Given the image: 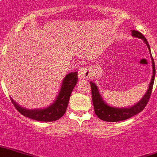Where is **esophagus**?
Segmentation results:
<instances>
[{
  "label": "esophagus",
  "mask_w": 157,
  "mask_h": 157,
  "mask_svg": "<svg viewBox=\"0 0 157 157\" xmlns=\"http://www.w3.org/2000/svg\"><path fill=\"white\" fill-rule=\"evenodd\" d=\"M91 75V71L88 67H82L78 70V77L80 79L88 78Z\"/></svg>",
  "instance_id": "34e87169"
}]
</instances>
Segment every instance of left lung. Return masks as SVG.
Segmentation results:
<instances>
[{"instance_id": "1", "label": "left lung", "mask_w": 157, "mask_h": 157, "mask_svg": "<svg viewBox=\"0 0 157 157\" xmlns=\"http://www.w3.org/2000/svg\"><path fill=\"white\" fill-rule=\"evenodd\" d=\"M132 35L133 37H136V38H138V39H142L150 50V46H149L147 40L140 32L137 30H132ZM151 63H152V76L151 79L149 87H148L146 94L142 98V100L131 107L116 108L108 105L104 101L103 98L101 97L100 92H99V89L97 88V86L92 81L90 82V86H91L92 101H93V105H94V112H95V114L97 115L98 118L106 122L123 121V120H125V119L131 118L132 116L136 115L145 109L146 105H147L148 101H149L151 94L155 75V63H154V59H153L151 54Z\"/></svg>"}]
</instances>
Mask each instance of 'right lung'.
Instances as JSON below:
<instances>
[{"label":"right lung","instance_id":"right-lung-1","mask_svg":"<svg viewBox=\"0 0 157 157\" xmlns=\"http://www.w3.org/2000/svg\"><path fill=\"white\" fill-rule=\"evenodd\" d=\"M78 78L77 72H71L67 74L63 79L62 86L60 90L57 99L52 105L44 109H28L25 108L21 107L18 105L11 97V101L15 109L22 115L27 118H32L37 121L41 122H52L59 119L64 115L67 108L69 99L72 90L76 86Z\"/></svg>","mask_w":157,"mask_h":157}]
</instances>
